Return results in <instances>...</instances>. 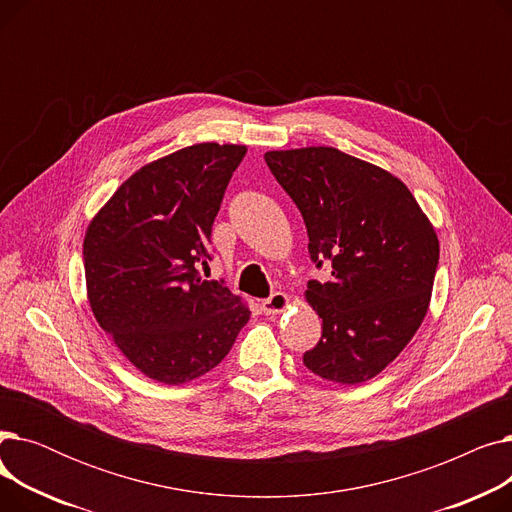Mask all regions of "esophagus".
<instances>
[{"label":"esophagus","instance_id":"esophagus-1","mask_svg":"<svg viewBox=\"0 0 512 512\" xmlns=\"http://www.w3.org/2000/svg\"><path fill=\"white\" fill-rule=\"evenodd\" d=\"M288 303H290L288 294H284V292H274L270 299L261 301V311H263L265 315H276V313H282V311L288 307Z\"/></svg>","mask_w":512,"mask_h":512}]
</instances>
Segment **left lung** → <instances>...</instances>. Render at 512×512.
<instances>
[{
    "instance_id": "obj_1",
    "label": "left lung",
    "mask_w": 512,
    "mask_h": 512,
    "mask_svg": "<svg viewBox=\"0 0 512 512\" xmlns=\"http://www.w3.org/2000/svg\"><path fill=\"white\" fill-rule=\"evenodd\" d=\"M265 164L303 215L311 261L332 270L328 282L307 284L321 338L303 363L328 382H367L427 313L436 230L396 176L334 147L267 151Z\"/></svg>"
}]
</instances>
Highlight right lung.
I'll use <instances>...</instances> for the list:
<instances>
[{
	"instance_id": "right-lung-1",
	"label": "right lung",
	"mask_w": 512,
	"mask_h": 512,
	"mask_svg": "<svg viewBox=\"0 0 512 512\" xmlns=\"http://www.w3.org/2000/svg\"><path fill=\"white\" fill-rule=\"evenodd\" d=\"M245 145L199 143L134 172L87 228L89 305L122 355L161 384L218 365L251 311L203 280L211 226Z\"/></svg>"
}]
</instances>
